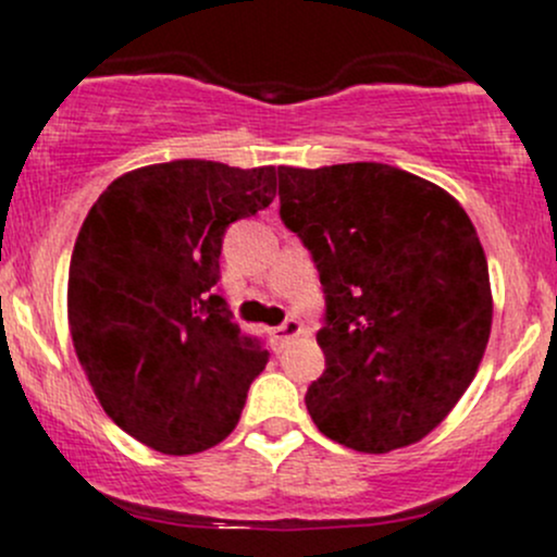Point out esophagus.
Returning <instances> with one entry per match:
<instances>
[{
    "instance_id": "esophagus-1",
    "label": "esophagus",
    "mask_w": 557,
    "mask_h": 557,
    "mask_svg": "<svg viewBox=\"0 0 557 557\" xmlns=\"http://www.w3.org/2000/svg\"><path fill=\"white\" fill-rule=\"evenodd\" d=\"M301 334V323L296 318H288L285 323H280L277 329H272V336L277 345H285L288 339H294V336Z\"/></svg>"
}]
</instances>
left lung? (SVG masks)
Listing matches in <instances>:
<instances>
[{
	"instance_id": "1",
	"label": "left lung",
	"mask_w": 557,
	"mask_h": 557,
	"mask_svg": "<svg viewBox=\"0 0 557 557\" xmlns=\"http://www.w3.org/2000/svg\"><path fill=\"white\" fill-rule=\"evenodd\" d=\"M277 174L280 218L325 294V372L305 398L314 425L358 453L414 445L450 414L491 339L474 223L445 188L374 161Z\"/></svg>"
}]
</instances>
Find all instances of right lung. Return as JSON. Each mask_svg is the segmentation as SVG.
Here are the masks:
<instances>
[{"mask_svg": "<svg viewBox=\"0 0 557 557\" xmlns=\"http://www.w3.org/2000/svg\"><path fill=\"white\" fill-rule=\"evenodd\" d=\"M274 194V166L180 159L112 180L83 221L66 285L72 345L104 412L153 450L226 440L267 367L215 285L228 223Z\"/></svg>", "mask_w": 557, "mask_h": 557, "instance_id": "1", "label": "right lung"}]
</instances>
